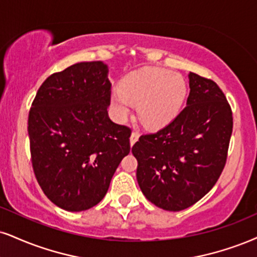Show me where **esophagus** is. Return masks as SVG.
<instances>
[{
	"label": "esophagus",
	"instance_id": "esophagus-1",
	"mask_svg": "<svg viewBox=\"0 0 257 257\" xmlns=\"http://www.w3.org/2000/svg\"><path fill=\"white\" fill-rule=\"evenodd\" d=\"M139 137H140V135H139L138 132H133L131 135V145H134L135 142L139 140Z\"/></svg>",
	"mask_w": 257,
	"mask_h": 257
}]
</instances>
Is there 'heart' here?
<instances>
[{
  "mask_svg": "<svg viewBox=\"0 0 257 257\" xmlns=\"http://www.w3.org/2000/svg\"><path fill=\"white\" fill-rule=\"evenodd\" d=\"M187 86L178 74L165 69L147 68L129 74L122 82V91L111 94V103L119 118H125L132 103L139 105L141 122L150 128L169 124L183 104Z\"/></svg>",
  "mask_w": 257,
  "mask_h": 257,
  "instance_id": "b5f03b06",
  "label": "heart"
}]
</instances>
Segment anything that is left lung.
<instances>
[{"instance_id": "8db88e82", "label": "left lung", "mask_w": 257, "mask_h": 257, "mask_svg": "<svg viewBox=\"0 0 257 257\" xmlns=\"http://www.w3.org/2000/svg\"><path fill=\"white\" fill-rule=\"evenodd\" d=\"M187 106L132 148L144 195L159 208L178 212L214 187L225 168L232 134L231 106L211 79L189 73Z\"/></svg>"}]
</instances>
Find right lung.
Segmentation results:
<instances>
[{
  "mask_svg": "<svg viewBox=\"0 0 257 257\" xmlns=\"http://www.w3.org/2000/svg\"><path fill=\"white\" fill-rule=\"evenodd\" d=\"M111 82L100 61L80 62L42 83L29 113L31 162L48 199L81 212L103 200L131 152L129 126L107 115Z\"/></svg>",
  "mask_w": 257,
  "mask_h": 257,
  "instance_id": "obj_1",
  "label": "right lung"
}]
</instances>
